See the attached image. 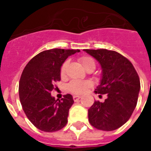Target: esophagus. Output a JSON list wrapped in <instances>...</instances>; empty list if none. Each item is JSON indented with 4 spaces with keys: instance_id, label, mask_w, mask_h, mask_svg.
<instances>
[{
    "instance_id": "1",
    "label": "esophagus",
    "mask_w": 151,
    "mask_h": 151,
    "mask_svg": "<svg viewBox=\"0 0 151 151\" xmlns=\"http://www.w3.org/2000/svg\"><path fill=\"white\" fill-rule=\"evenodd\" d=\"M73 99L74 101H78V99H81V96H80V95H73Z\"/></svg>"
}]
</instances>
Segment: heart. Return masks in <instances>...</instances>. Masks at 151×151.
I'll list each match as a JSON object with an SVG mask.
<instances>
[{
    "mask_svg": "<svg viewBox=\"0 0 151 151\" xmlns=\"http://www.w3.org/2000/svg\"><path fill=\"white\" fill-rule=\"evenodd\" d=\"M80 62L86 69H88L89 68H95V62L93 58L90 56H82L80 58ZM67 62H65L60 68V75L64 76L65 73V69L67 67ZM92 85V82L91 81H82V80H77L73 79L69 82L67 88L69 92L75 95H81L85 93L89 87H91Z\"/></svg>",
    "mask_w": 151,
    "mask_h": 151,
    "instance_id": "obj_1",
    "label": "heart"
}]
</instances>
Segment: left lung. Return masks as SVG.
Masks as SVG:
<instances>
[{
  "label": "left lung",
  "mask_w": 151,
  "mask_h": 151,
  "mask_svg": "<svg viewBox=\"0 0 151 151\" xmlns=\"http://www.w3.org/2000/svg\"><path fill=\"white\" fill-rule=\"evenodd\" d=\"M100 64L102 78L95 93L107 95L88 110L89 122L97 129L112 131L129 120L136 108L140 91L137 73L126 57L115 51L84 49Z\"/></svg>",
  "instance_id": "8db88e82"
}]
</instances>
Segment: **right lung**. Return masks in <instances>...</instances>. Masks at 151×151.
I'll use <instances>...</instances> for the list:
<instances>
[{"label": "right lung", "mask_w": 151, "mask_h": 151, "mask_svg": "<svg viewBox=\"0 0 151 151\" xmlns=\"http://www.w3.org/2000/svg\"><path fill=\"white\" fill-rule=\"evenodd\" d=\"M80 50H46L34 56L22 71L19 81V99L29 120L43 132L61 129L68 122L73 104L71 95L57 101L51 95L54 84L60 81V67L69 56Z\"/></svg>", "instance_id": "add662e5"}]
</instances>
